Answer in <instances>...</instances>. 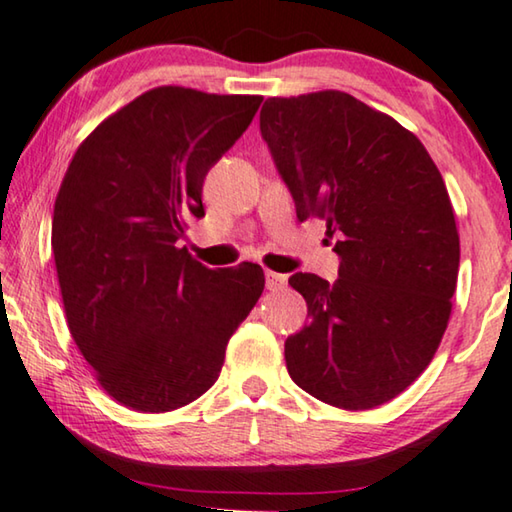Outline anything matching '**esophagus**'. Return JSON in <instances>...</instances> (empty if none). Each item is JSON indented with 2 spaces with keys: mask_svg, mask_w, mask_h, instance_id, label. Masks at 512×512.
<instances>
[{
  "mask_svg": "<svg viewBox=\"0 0 512 512\" xmlns=\"http://www.w3.org/2000/svg\"><path fill=\"white\" fill-rule=\"evenodd\" d=\"M287 285V276H282V273H273V271H266V289H271V292H278Z\"/></svg>",
  "mask_w": 512,
  "mask_h": 512,
  "instance_id": "34e87169",
  "label": "esophagus"
}]
</instances>
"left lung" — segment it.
Returning a JSON list of instances; mask_svg holds the SVG:
<instances>
[{
    "instance_id": "left-lung-1",
    "label": "left lung",
    "mask_w": 512,
    "mask_h": 512,
    "mask_svg": "<svg viewBox=\"0 0 512 512\" xmlns=\"http://www.w3.org/2000/svg\"><path fill=\"white\" fill-rule=\"evenodd\" d=\"M259 131L296 218L335 236L338 280L289 278L310 324L285 340L289 377L340 409H372L430 365L451 317L460 236L421 140L345 91L266 98Z\"/></svg>"
}]
</instances>
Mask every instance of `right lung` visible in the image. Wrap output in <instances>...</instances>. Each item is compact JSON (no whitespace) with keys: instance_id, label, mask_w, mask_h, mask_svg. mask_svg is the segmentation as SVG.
I'll return each instance as SVG.
<instances>
[{"instance_id":"obj_1","label":"right lung","mask_w":512,"mask_h":512,"mask_svg":"<svg viewBox=\"0 0 512 512\" xmlns=\"http://www.w3.org/2000/svg\"><path fill=\"white\" fill-rule=\"evenodd\" d=\"M259 105L262 96L151 89L68 165L52 218L61 299L75 345L124 407L160 414L207 393L262 296L257 264L213 271L181 248L204 216L207 172Z\"/></svg>"}]
</instances>
